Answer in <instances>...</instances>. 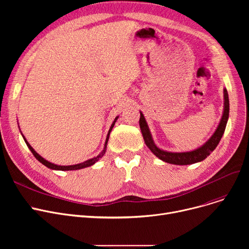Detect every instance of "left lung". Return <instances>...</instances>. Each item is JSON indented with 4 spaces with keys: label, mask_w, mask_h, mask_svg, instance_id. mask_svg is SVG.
Listing matches in <instances>:
<instances>
[{
    "label": "left lung",
    "mask_w": 249,
    "mask_h": 249,
    "mask_svg": "<svg viewBox=\"0 0 249 249\" xmlns=\"http://www.w3.org/2000/svg\"><path fill=\"white\" fill-rule=\"evenodd\" d=\"M228 117H229V98H228L227 89H224V112L215 133L203 146L189 152H168V151L161 150L160 148L156 146L154 144L152 136L150 134L148 125L145 121V118L141 112H140L139 126L141 129L142 136L144 138L145 144L152 151L154 155H156L160 160L167 163H173L178 165H187V164H192V163L204 160L207 156H209V154H210L217 147L218 143L222 138V135L224 134L226 124L228 121Z\"/></svg>",
    "instance_id": "8db88e82"
}]
</instances>
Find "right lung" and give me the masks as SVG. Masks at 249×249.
Segmentation results:
<instances>
[{
    "label": "right lung",
    "mask_w": 249,
    "mask_h": 249,
    "mask_svg": "<svg viewBox=\"0 0 249 249\" xmlns=\"http://www.w3.org/2000/svg\"><path fill=\"white\" fill-rule=\"evenodd\" d=\"M117 119H118V117L115 118V120H114L113 124L111 125V127H110V129H109V132H108V135H107V138H106V142H105V147H104L103 151H102L98 156H96V158H94V159H90V160H86V161H84V162H82V163H77V164H73V165H57V164H54V163H51V162L47 161L46 160H44L43 158H41V156L39 155V154L31 147V145L27 142V140L25 139V137H24L23 135H22V136H23V138H24V140H25V142H26V144H27L28 148L31 150V152H32L33 155L35 156V159H36L38 161H40L42 164H44L45 166H47L48 168L56 169V171H74V169H81V168H85V167L93 165L94 163H96V162L102 158V156L105 154V152H106V149H107V143H108V140H109L110 133H111V131H112V129H113V127H114L115 122H116Z\"/></svg>",
    "instance_id": "right-lung-1"
}]
</instances>
